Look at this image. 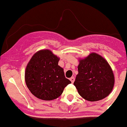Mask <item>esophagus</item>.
Returning <instances> with one entry per match:
<instances>
[{"label":"esophagus","instance_id":"34e87169","mask_svg":"<svg viewBox=\"0 0 127 127\" xmlns=\"http://www.w3.org/2000/svg\"><path fill=\"white\" fill-rule=\"evenodd\" d=\"M70 80H71V82L72 83H73L74 81H75V77H74V76H72L71 78H70Z\"/></svg>","mask_w":127,"mask_h":127}]
</instances>
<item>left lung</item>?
I'll return each mask as SVG.
<instances>
[{
	"label": "left lung",
	"instance_id": "1",
	"mask_svg": "<svg viewBox=\"0 0 127 127\" xmlns=\"http://www.w3.org/2000/svg\"><path fill=\"white\" fill-rule=\"evenodd\" d=\"M78 71L74 85L82 98L88 101H97L112 92L115 82L114 73L102 56L92 52L79 59Z\"/></svg>",
	"mask_w": 127,
	"mask_h": 127
}]
</instances>
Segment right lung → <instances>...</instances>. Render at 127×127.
Wrapping results in <instances>:
<instances>
[{
	"label": "right lung",
	"mask_w": 127,
	"mask_h": 127,
	"mask_svg": "<svg viewBox=\"0 0 127 127\" xmlns=\"http://www.w3.org/2000/svg\"><path fill=\"white\" fill-rule=\"evenodd\" d=\"M60 58L49 49L33 54L26 67L25 82L35 97L43 100L57 99L71 82L65 77L64 69L58 65Z\"/></svg>",
	"instance_id": "1"
}]
</instances>
